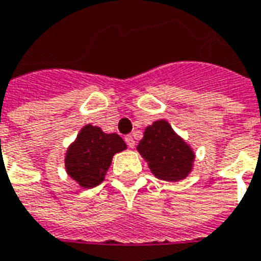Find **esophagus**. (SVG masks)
I'll use <instances>...</instances> for the list:
<instances>
[{"instance_id": "esophagus-1", "label": "esophagus", "mask_w": 261, "mask_h": 261, "mask_svg": "<svg viewBox=\"0 0 261 261\" xmlns=\"http://www.w3.org/2000/svg\"><path fill=\"white\" fill-rule=\"evenodd\" d=\"M125 143H126V145H128L129 148H133V147H135V139H133L130 135H128V136L125 137Z\"/></svg>"}]
</instances>
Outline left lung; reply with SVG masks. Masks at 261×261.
<instances>
[{"label": "left lung", "instance_id": "obj_1", "mask_svg": "<svg viewBox=\"0 0 261 261\" xmlns=\"http://www.w3.org/2000/svg\"><path fill=\"white\" fill-rule=\"evenodd\" d=\"M141 156L148 162L153 174L163 181H179L192 169L195 155L166 121H155L145 128L144 137L137 145Z\"/></svg>", "mask_w": 261, "mask_h": 261}]
</instances>
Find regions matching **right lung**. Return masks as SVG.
Returning a JSON list of instances; mask_svg holds the SVG:
<instances>
[{"instance_id":"1","label":"right lung","mask_w":261,"mask_h":261,"mask_svg":"<svg viewBox=\"0 0 261 261\" xmlns=\"http://www.w3.org/2000/svg\"><path fill=\"white\" fill-rule=\"evenodd\" d=\"M125 148L126 144L118 135H108L98 126L87 125L66 152V171L83 188H94L105 178L113 155Z\"/></svg>"}]
</instances>
